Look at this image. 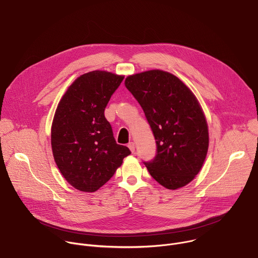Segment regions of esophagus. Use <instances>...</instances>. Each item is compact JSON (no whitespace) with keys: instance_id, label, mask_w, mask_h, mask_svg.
<instances>
[{"instance_id":"1","label":"esophagus","mask_w":258,"mask_h":258,"mask_svg":"<svg viewBox=\"0 0 258 258\" xmlns=\"http://www.w3.org/2000/svg\"><path fill=\"white\" fill-rule=\"evenodd\" d=\"M127 147L130 148V150L132 151V153H135V151H136V143L130 142L128 145H127Z\"/></svg>"}]
</instances>
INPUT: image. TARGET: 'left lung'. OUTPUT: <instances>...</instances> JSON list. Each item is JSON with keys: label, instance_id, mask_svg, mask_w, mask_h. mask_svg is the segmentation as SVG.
Wrapping results in <instances>:
<instances>
[{"label": "left lung", "instance_id": "obj_1", "mask_svg": "<svg viewBox=\"0 0 258 258\" xmlns=\"http://www.w3.org/2000/svg\"><path fill=\"white\" fill-rule=\"evenodd\" d=\"M124 85L143 108L156 140V156L144 162L147 169L166 189L188 185L202 168L209 145L197 98L178 78L159 69L130 76Z\"/></svg>", "mask_w": 258, "mask_h": 258}]
</instances>
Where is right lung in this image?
<instances>
[{
    "mask_svg": "<svg viewBox=\"0 0 258 258\" xmlns=\"http://www.w3.org/2000/svg\"><path fill=\"white\" fill-rule=\"evenodd\" d=\"M123 76L95 70L78 78L61 98L51 128L55 162L70 185L96 192L131 154L116 144L105 108Z\"/></svg>",
    "mask_w": 258,
    "mask_h": 258,
    "instance_id": "add662e5",
    "label": "right lung"
}]
</instances>
